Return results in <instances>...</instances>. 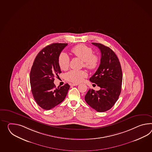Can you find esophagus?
<instances>
[{
	"label": "esophagus",
	"instance_id": "esophagus-1",
	"mask_svg": "<svg viewBox=\"0 0 152 152\" xmlns=\"http://www.w3.org/2000/svg\"><path fill=\"white\" fill-rule=\"evenodd\" d=\"M79 85L78 83H72V86H78Z\"/></svg>",
	"mask_w": 152,
	"mask_h": 152
}]
</instances>
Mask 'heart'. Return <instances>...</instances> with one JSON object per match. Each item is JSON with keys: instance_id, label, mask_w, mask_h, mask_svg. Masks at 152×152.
I'll list each match as a JSON object with an SVG mask.
<instances>
[{"instance_id": "1", "label": "heart", "mask_w": 152, "mask_h": 152, "mask_svg": "<svg viewBox=\"0 0 152 152\" xmlns=\"http://www.w3.org/2000/svg\"><path fill=\"white\" fill-rule=\"evenodd\" d=\"M71 52L83 62V66L89 70L96 69L99 62V57L93 54L92 49L84 45H78L75 46L71 49ZM70 58L65 53H61L58 58V64L60 68L65 70L69 66ZM87 74L85 71H69L65 74V78L69 81L73 83H79L84 78L87 77Z\"/></svg>"}]
</instances>
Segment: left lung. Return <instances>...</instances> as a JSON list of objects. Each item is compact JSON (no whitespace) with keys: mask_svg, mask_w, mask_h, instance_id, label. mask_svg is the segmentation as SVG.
Segmentation results:
<instances>
[{"mask_svg":"<svg viewBox=\"0 0 152 152\" xmlns=\"http://www.w3.org/2000/svg\"><path fill=\"white\" fill-rule=\"evenodd\" d=\"M101 52L99 67L89 81L100 87L95 91L89 89L85 96L86 103L98 112L110 109L121 91L122 69L118 58L111 49L104 45L92 43Z\"/></svg>","mask_w":152,"mask_h":152,"instance_id":"left-lung-1","label":"left lung"}]
</instances>
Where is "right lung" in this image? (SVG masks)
I'll list each match as a JSON object with an SVG mask.
<instances>
[{"instance_id": "1", "label": "right lung", "mask_w": 152, "mask_h": 152, "mask_svg": "<svg viewBox=\"0 0 152 152\" xmlns=\"http://www.w3.org/2000/svg\"><path fill=\"white\" fill-rule=\"evenodd\" d=\"M67 43H53L41 50L34 60L30 72V85L37 104L50 110L65 99L70 88L69 84L56 88L54 76L61 73L58 58Z\"/></svg>"}]
</instances>
